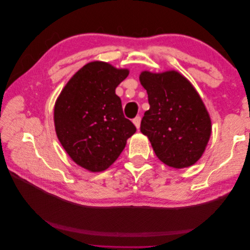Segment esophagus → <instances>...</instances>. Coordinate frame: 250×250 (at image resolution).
Instances as JSON below:
<instances>
[{
    "label": "esophagus",
    "mask_w": 250,
    "mask_h": 250,
    "mask_svg": "<svg viewBox=\"0 0 250 250\" xmlns=\"http://www.w3.org/2000/svg\"><path fill=\"white\" fill-rule=\"evenodd\" d=\"M132 122H133V124L135 125V127L138 128H140V125H141V117H135L133 120H132Z\"/></svg>",
    "instance_id": "34e87169"
}]
</instances>
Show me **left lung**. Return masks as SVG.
Instances as JSON below:
<instances>
[{"mask_svg":"<svg viewBox=\"0 0 250 250\" xmlns=\"http://www.w3.org/2000/svg\"><path fill=\"white\" fill-rule=\"evenodd\" d=\"M140 82L150 104L142 119L141 132L149 139L156 156L175 169L197 163L211 133L209 113L197 90L174 70L143 71Z\"/></svg>","mask_w":250,"mask_h":250,"instance_id":"8db88e82","label":"left lung"}]
</instances>
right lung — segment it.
Wrapping results in <instances>:
<instances>
[{
    "instance_id": "1",
    "label": "right lung",
    "mask_w": 250,
    "mask_h": 250,
    "mask_svg": "<svg viewBox=\"0 0 250 250\" xmlns=\"http://www.w3.org/2000/svg\"><path fill=\"white\" fill-rule=\"evenodd\" d=\"M128 75V69L108 62H88L67 81L55 102L57 138L73 162L89 172L109 168L137 131L116 95Z\"/></svg>"
}]
</instances>
